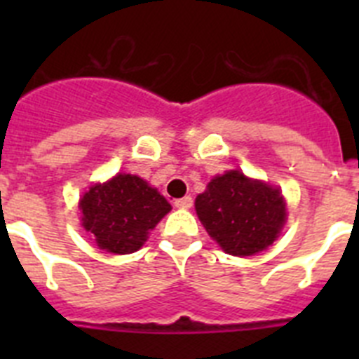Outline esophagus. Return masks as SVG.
<instances>
[{
  "instance_id": "esophagus-1",
  "label": "esophagus",
  "mask_w": 359,
  "mask_h": 359,
  "mask_svg": "<svg viewBox=\"0 0 359 359\" xmlns=\"http://www.w3.org/2000/svg\"><path fill=\"white\" fill-rule=\"evenodd\" d=\"M192 198H190V196H185V198H182V199H176V201H174V205H176L177 208H190L192 207Z\"/></svg>"
}]
</instances>
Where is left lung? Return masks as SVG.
<instances>
[{"label": "left lung", "mask_w": 359, "mask_h": 359, "mask_svg": "<svg viewBox=\"0 0 359 359\" xmlns=\"http://www.w3.org/2000/svg\"><path fill=\"white\" fill-rule=\"evenodd\" d=\"M196 212L208 236L236 257L255 255L271 246L287 215L280 190L241 170L215 176L196 198Z\"/></svg>", "instance_id": "1"}]
</instances>
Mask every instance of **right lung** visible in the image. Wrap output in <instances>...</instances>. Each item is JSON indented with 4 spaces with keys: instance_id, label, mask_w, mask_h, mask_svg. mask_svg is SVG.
<instances>
[{
    "instance_id": "obj_1",
    "label": "right lung",
    "mask_w": 359,
    "mask_h": 359,
    "mask_svg": "<svg viewBox=\"0 0 359 359\" xmlns=\"http://www.w3.org/2000/svg\"><path fill=\"white\" fill-rule=\"evenodd\" d=\"M82 226L107 253L128 255L144 246L149 231L170 212L169 201L133 174L95 183L79 201Z\"/></svg>"
}]
</instances>
